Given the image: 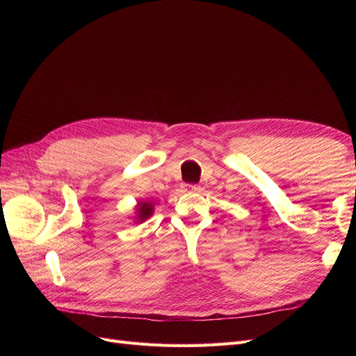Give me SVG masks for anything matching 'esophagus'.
Segmentation results:
<instances>
[{
	"label": "esophagus",
	"mask_w": 356,
	"mask_h": 356,
	"mask_svg": "<svg viewBox=\"0 0 356 356\" xmlns=\"http://www.w3.org/2000/svg\"><path fill=\"white\" fill-rule=\"evenodd\" d=\"M202 188L200 186H195V184H182V191L186 193H199Z\"/></svg>",
	"instance_id": "obj_1"
}]
</instances>
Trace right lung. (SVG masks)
<instances>
[{"label":"right lung","mask_w":356,"mask_h":356,"mask_svg":"<svg viewBox=\"0 0 356 356\" xmlns=\"http://www.w3.org/2000/svg\"><path fill=\"white\" fill-rule=\"evenodd\" d=\"M136 221L138 222H143L145 220H148L149 217H152L153 212H154V208H153V203L152 202H138V207H136Z\"/></svg>","instance_id":"right-lung-1"}]
</instances>
